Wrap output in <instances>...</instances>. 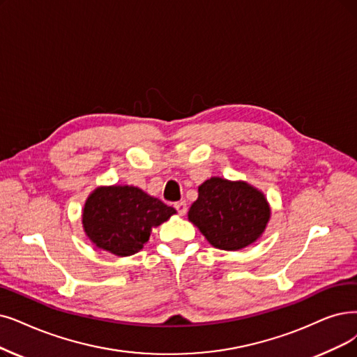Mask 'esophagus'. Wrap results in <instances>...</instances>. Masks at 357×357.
<instances>
[{"mask_svg":"<svg viewBox=\"0 0 357 357\" xmlns=\"http://www.w3.org/2000/svg\"><path fill=\"white\" fill-rule=\"evenodd\" d=\"M174 208L177 209V212L180 213V215H184V213H186V211H188V205H186V202H184V201H180V202L174 204Z\"/></svg>","mask_w":357,"mask_h":357,"instance_id":"obj_1","label":"esophagus"}]
</instances>
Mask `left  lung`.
Returning <instances> with one entry per match:
<instances>
[{
  "mask_svg": "<svg viewBox=\"0 0 357 357\" xmlns=\"http://www.w3.org/2000/svg\"><path fill=\"white\" fill-rule=\"evenodd\" d=\"M269 213L265 196L248 183L212 177L199 186L189 220L213 248L238 250L261 237Z\"/></svg>",
  "mask_w": 357,
  "mask_h": 357,
  "instance_id": "1",
  "label": "left lung"
}]
</instances>
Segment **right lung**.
<instances>
[{
    "mask_svg": "<svg viewBox=\"0 0 357 357\" xmlns=\"http://www.w3.org/2000/svg\"><path fill=\"white\" fill-rule=\"evenodd\" d=\"M176 209L133 186L98 188L84 204L82 222L92 243L117 256L139 252L151 228Z\"/></svg>",
    "mask_w": 357,
    "mask_h": 357,
    "instance_id": "add662e5",
    "label": "right lung"
}]
</instances>
